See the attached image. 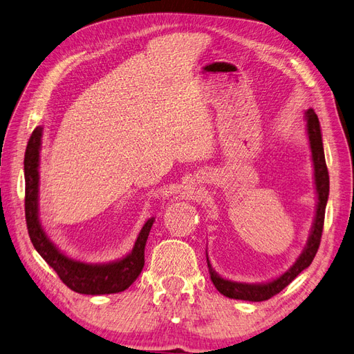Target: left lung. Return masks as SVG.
Wrapping results in <instances>:
<instances>
[{
	"label": "left lung",
	"instance_id": "1",
	"mask_svg": "<svg viewBox=\"0 0 354 354\" xmlns=\"http://www.w3.org/2000/svg\"><path fill=\"white\" fill-rule=\"evenodd\" d=\"M306 120H307V134L310 140V149H312V159L315 165V185H316V194H317V205H316V217L313 221V227H312V232H310V236L304 246V250L301 255L297 259V261L291 266V269L286 270L282 276L276 277L274 281L267 282V283H241V282H232V281L224 279V277L218 276L212 270L208 255H207L211 281L214 286L217 288V291L221 292L223 295L234 298V299H245V301H266V299L279 294L282 289L291 283L299 273H301L304 269H307L315 259L320 245V238H322V232H324L325 208H326L328 195H329V174H328V168L325 162L320 125H319L317 115L315 113L313 109H308L306 112Z\"/></svg>",
	"mask_w": 354,
	"mask_h": 354
}]
</instances>
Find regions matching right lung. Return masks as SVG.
<instances>
[{
  "instance_id": "obj_1",
  "label": "right lung",
  "mask_w": 354,
  "mask_h": 354,
  "mask_svg": "<svg viewBox=\"0 0 354 354\" xmlns=\"http://www.w3.org/2000/svg\"><path fill=\"white\" fill-rule=\"evenodd\" d=\"M42 127H37L30 134L25 152V216L30 242L38 254L53 267L62 282L72 291L87 295H103L122 292L130 286L145 266V246L155 218H149L138 233L131 252L124 259L88 264L69 259L53 243L42 229L38 217V186H39V151Z\"/></svg>"
}]
</instances>
